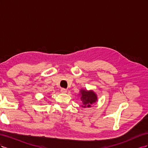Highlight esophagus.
<instances>
[{"label":"esophagus","mask_w":148,"mask_h":148,"mask_svg":"<svg viewBox=\"0 0 148 148\" xmlns=\"http://www.w3.org/2000/svg\"><path fill=\"white\" fill-rule=\"evenodd\" d=\"M60 92H61L62 93H66V92H67V91H66V89H64V88H62V89H60Z\"/></svg>","instance_id":"34e87169"}]
</instances>
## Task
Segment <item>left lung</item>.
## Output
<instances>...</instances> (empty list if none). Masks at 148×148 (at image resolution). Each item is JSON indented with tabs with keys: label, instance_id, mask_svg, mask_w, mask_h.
<instances>
[{
	"label": "left lung",
	"instance_id": "obj_1",
	"mask_svg": "<svg viewBox=\"0 0 148 148\" xmlns=\"http://www.w3.org/2000/svg\"><path fill=\"white\" fill-rule=\"evenodd\" d=\"M79 95L82 101V107L84 108L91 107L97 101V96L93 90L81 89Z\"/></svg>",
	"mask_w": 148,
	"mask_h": 148
}]
</instances>
